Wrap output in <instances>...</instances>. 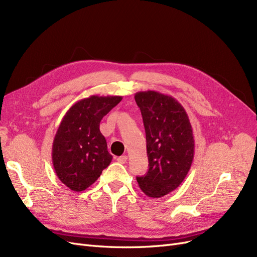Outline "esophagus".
Wrapping results in <instances>:
<instances>
[{"instance_id":"esophagus-1","label":"esophagus","mask_w":257,"mask_h":257,"mask_svg":"<svg viewBox=\"0 0 257 257\" xmlns=\"http://www.w3.org/2000/svg\"><path fill=\"white\" fill-rule=\"evenodd\" d=\"M116 161L121 163V164H125L126 161H127V157H126V155H122V157H119L118 159H116Z\"/></svg>"}]
</instances>
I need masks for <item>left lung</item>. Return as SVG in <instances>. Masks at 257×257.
<instances>
[{
	"label": "left lung",
	"instance_id": "obj_1",
	"mask_svg": "<svg viewBox=\"0 0 257 257\" xmlns=\"http://www.w3.org/2000/svg\"><path fill=\"white\" fill-rule=\"evenodd\" d=\"M146 131L149 169L137 177L146 195L159 198L182 183L194 159L192 125L183 106L176 98L157 91L137 92Z\"/></svg>",
	"mask_w": 257,
	"mask_h": 257
}]
</instances>
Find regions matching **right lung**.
<instances>
[{"instance_id": "1", "label": "right lung", "mask_w": 257, "mask_h": 257, "mask_svg": "<svg viewBox=\"0 0 257 257\" xmlns=\"http://www.w3.org/2000/svg\"><path fill=\"white\" fill-rule=\"evenodd\" d=\"M121 96L80 99L62 119L52 144V164L60 181L81 192L94 183L109 166L112 155L100 133V120L121 102Z\"/></svg>"}]
</instances>
